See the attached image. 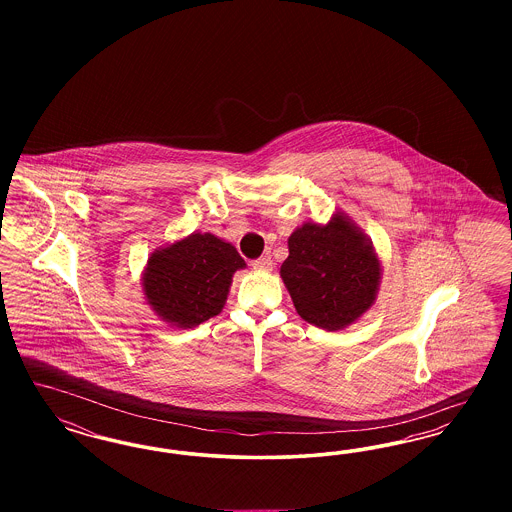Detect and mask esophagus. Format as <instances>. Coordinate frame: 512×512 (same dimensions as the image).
Listing matches in <instances>:
<instances>
[{"mask_svg": "<svg viewBox=\"0 0 512 512\" xmlns=\"http://www.w3.org/2000/svg\"><path fill=\"white\" fill-rule=\"evenodd\" d=\"M251 267L255 268V270H261V272H267V270H272V261H270V257H259V259H255L253 263H251Z\"/></svg>", "mask_w": 512, "mask_h": 512, "instance_id": "esophagus-1", "label": "esophagus"}]
</instances>
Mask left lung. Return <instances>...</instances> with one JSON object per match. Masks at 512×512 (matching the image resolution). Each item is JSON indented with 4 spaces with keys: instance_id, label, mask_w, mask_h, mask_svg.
<instances>
[{
    "instance_id": "8db88e82",
    "label": "left lung",
    "mask_w": 512,
    "mask_h": 512,
    "mask_svg": "<svg viewBox=\"0 0 512 512\" xmlns=\"http://www.w3.org/2000/svg\"><path fill=\"white\" fill-rule=\"evenodd\" d=\"M280 276L297 315L322 330L347 328L374 305L380 259L365 232L343 213L328 224L305 222L288 240Z\"/></svg>"
}]
</instances>
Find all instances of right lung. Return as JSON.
I'll return each instance as SVG.
<instances>
[{"instance_id": "1", "label": "right lung", "mask_w": 512, "mask_h": 512, "mask_svg": "<svg viewBox=\"0 0 512 512\" xmlns=\"http://www.w3.org/2000/svg\"><path fill=\"white\" fill-rule=\"evenodd\" d=\"M240 268L245 261L234 245L194 232L149 255L142 274L147 305L171 326L194 328L219 315Z\"/></svg>"}]
</instances>
